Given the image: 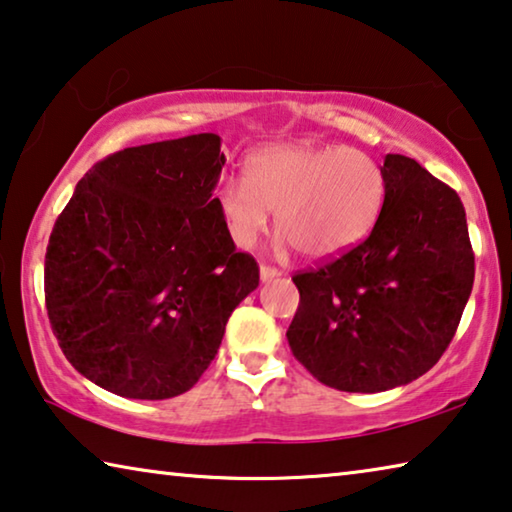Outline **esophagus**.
Wrapping results in <instances>:
<instances>
[{
  "label": "esophagus",
  "mask_w": 512,
  "mask_h": 512,
  "mask_svg": "<svg viewBox=\"0 0 512 512\" xmlns=\"http://www.w3.org/2000/svg\"><path fill=\"white\" fill-rule=\"evenodd\" d=\"M278 275H280V271L273 269V266H266V264L259 266V278H262V282H269L273 278H278Z\"/></svg>",
  "instance_id": "obj_1"
}]
</instances>
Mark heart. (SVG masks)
Listing matches in <instances>:
<instances>
[{"instance_id":"b5f03b06","label":"heart","mask_w":512,"mask_h":512,"mask_svg":"<svg viewBox=\"0 0 512 512\" xmlns=\"http://www.w3.org/2000/svg\"><path fill=\"white\" fill-rule=\"evenodd\" d=\"M385 196V170L369 152L273 143L248 154L243 182H221L214 200L239 248H253L275 212L285 243L316 262L358 246L376 225Z\"/></svg>"}]
</instances>
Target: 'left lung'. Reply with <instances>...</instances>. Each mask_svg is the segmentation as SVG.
<instances>
[{
	"label": "left lung",
	"mask_w": 512,
	"mask_h": 512,
	"mask_svg": "<svg viewBox=\"0 0 512 512\" xmlns=\"http://www.w3.org/2000/svg\"><path fill=\"white\" fill-rule=\"evenodd\" d=\"M383 170L387 196L369 237L291 278L300 294L291 353L339 392H385L424 376L474 285L458 193L403 154H387Z\"/></svg>",
	"instance_id": "1"
}]
</instances>
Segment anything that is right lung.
Returning <instances> with one entry per match:
<instances>
[{"mask_svg": "<svg viewBox=\"0 0 512 512\" xmlns=\"http://www.w3.org/2000/svg\"><path fill=\"white\" fill-rule=\"evenodd\" d=\"M221 136L109 154L81 177L45 255V305L63 355L125 399L189 392L225 323L259 285L216 207Z\"/></svg>", "mask_w": 512, "mask_h": 512, "instance_id": "obj_1", "label": "right lung"}]
</instances>
